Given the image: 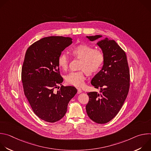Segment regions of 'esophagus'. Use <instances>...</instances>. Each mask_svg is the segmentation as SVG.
I'll return each instance as SVG.
<instances>
[{
	"label": "esophagus",
	"mask_w": 151,
	"mask_h": 151,
	"mask_svg": "<svg viewBox=\"0 0 151 151\" xmlns=\"http://www.w3.org/2000/svg\"><path fill=\"white\" fill-rule=\"evenodd\" d=\"M77 90H78V94H80L82 93V90L80 88H77Z\"/></svg>",
	"instance_id": "esophagus-1"
}]
</instances>
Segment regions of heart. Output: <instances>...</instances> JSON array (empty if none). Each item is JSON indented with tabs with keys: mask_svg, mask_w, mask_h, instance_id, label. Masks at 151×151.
I'll list each match as a JSON object with an SVG mask.
<instances>
[{
	"mask_svg": "<svg viewBox=\"0 0 151 151\" xmlns=\"http://www.w3.org/2000/svg\"><path fill=\"white\" fill-rule=\"evenodd\" d=\"M72 55L80 59L79 71L71 72L65 76L68 84L81 87L83 83L86 73L94 75L101 69L104 61V55L102 51L94 49L92 46L80 44L74 46L70 50ZM69 60L66 54H61L58 58V65L63 71H66L69 68Z\"/></svg>",
	"mask_w": 151,
	"mask_h": 151,
	"instance_id": "1",
	"label": "heart"
}]
</instances>
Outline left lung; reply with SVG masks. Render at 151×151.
<instances>
[{
	"mask_svg": "<svg viewBox=\"0 0 151 151\" xmlns=\"http://www.w3.org/2000/svg\"><path fill=\"white\" fill-rule=\"evenodd\" d=\"M101 35L87 36L94 41ZM104 55L101 70L91 80L100 93L90 92L86 111L89 118L98 124L112 120L122 107L130 88V70L125 51L114 40L106 39L97 44Z\"/></svg>",
	"mask_w": 151,
	"mask_h": 151,
	"instance_id": "left-lung-1",
	"label": "left lung"
}]
</instances>
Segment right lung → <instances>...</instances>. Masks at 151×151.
I'll list each match as a JSON object with an SVG mask.
<instances>
[{
	"label": "right lung",
	"mask_w": 151,
	"mask_h": 151,
	"mask_svg": "<svg viewBox=\"0 0 151 151\" xmlns=\"http://www.w3.org/2000/svg\"><path fill=\"white\" fill-rule=\"evenodd\" d=\"M72 40L63 36L42 38L31 45L25 54L21 69L24 95L34 113L48 122H57L65 115L69 102L77 93L72 86L61 85L55 90L63 81L58 58Z\"/></svg>",
	"instance_id": "obj_1"
}]
</instances>
